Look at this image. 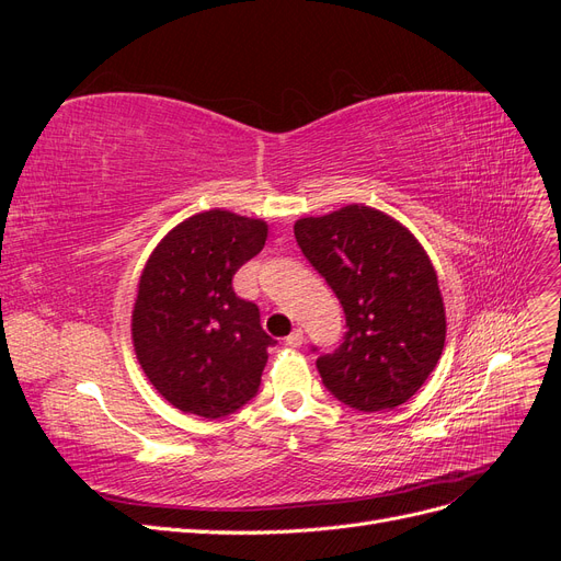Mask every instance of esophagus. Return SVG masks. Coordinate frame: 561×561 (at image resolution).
Masks as SVG:
<instances>
[{
    "mask_svg": "<svg viewBox=\"0 0 561 561\" xmlns=\"http://www.w3.org/2000/svg\"><path fill=\"white\" fill-rule=\"evenodd\" d=\"M285 344L287 346H293V348H297V346H301L304 344V332L297 328V330H293L290 334H287V339H285Z\"/></svg>",
    "mask_w": 561,
    "mask_h": 561,
    "instance_id": "esophagus-1",
    "label": "esophagus"
}]
</instances>
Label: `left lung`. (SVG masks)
I'll return each mask as SVG.
<instances>
[{"instance_id":"obj_1","label":"left lung","mask_w":561,"mask_h":561,"mask_svg":"<svg viewBox=\"0 0 561 561\" xmlns=\"http://www.w3.org/2000/svg\"><path fill=\"white\" fill-rule=\"evenodd\" d=\"M295 239L346 313L344 342L316 360L322 383L367 414L410 400L431 377L447 336L426 250L398 219L363 203L297 219Z\"/></svg>"}]
</instances>
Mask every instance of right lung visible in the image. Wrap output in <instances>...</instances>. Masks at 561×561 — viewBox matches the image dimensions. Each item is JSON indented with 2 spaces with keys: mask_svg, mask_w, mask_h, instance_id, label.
Masks as SVG:
<instances>
[{
  "mask_svg": "<svg viewBox=\"0 0 561 561\" xmlns=\"http://www.w3.org/2000/svg\"><path fill=\"white\" fill-rule=\"evenodd\" d=\"M266 233L264 219L206 210L168 231L142 268L133 348L151 386L184 414L219 419L257 393L276 342L231 278Z\"/></svg>",
  "mask_w": 561,
  "mask_h": 561,
  "instance_id": "1",
  "label": "right lung"
}]
</instances>
